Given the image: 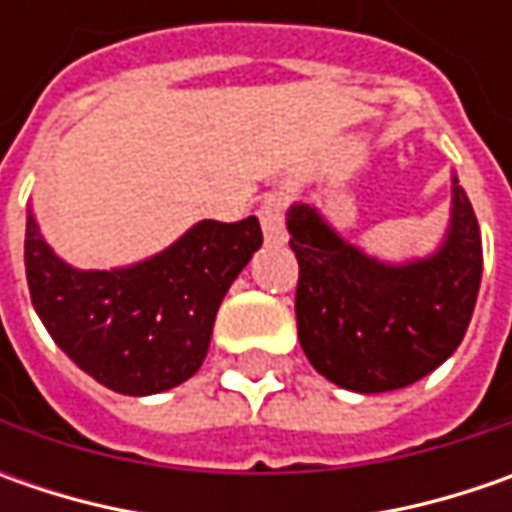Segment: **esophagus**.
Instances as JSON below:
<instances>
[{"instance_id": "34e87169", "label": "esophagus", "mask_w": 512, "mask_h": 512, "mask_svg": "<svg viewBox=\"0 0 512 512\" xmlns=\"http://www.w3.org/2000/svg\"><path fill=\"white\" fill-rule=\"evenodd\" d=\"M282 216H285V199L282 196H267L262 207H259V222H262L265 239L270 245H285L287 242Z\"/></svg>"}]
</instances>
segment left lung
Instances as JSON below:
<instances>
[{
    "mask_svg": "<svg viewBox=\"0 0 512 512\" xmlns=\"http://www.w3.org/2000/svg\"><path fill=\"white\" fill-rule=\"evenodd\" d=\"M287 233L299 342L325 379L353 393L399 390L462 344L482 285V233L456 176L447 236L427 259L379 262L302 202L287 210Z\"/></svg>",
    "mask_w": 512,
    "mask_h": 512,
    "instance_id": "1",
    "label": "left lung"
}]
</instances>
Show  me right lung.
Wrapping results in <instances>:
<instances>
[{"label":"right lung","mask_w":512,"mask_h":512,"mask_svg":"<svg viewBox=\"0 0 512 512\" xmlns=\"http://www.w3.org/2000/svg\"><path fill=\"white\" fill-rule=\"evenodd\" d=\"M259 247L256 216L230 225L205 219L145 262L76 270L28 213L30 302L76 367L116 393L153 396L202 367L227 287Z\"/></svg>","instance_id":"1"}]
</instances>
